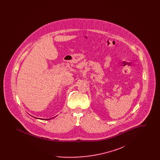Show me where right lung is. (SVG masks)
Listing matches in <instances>:
<instances>
[{"instance_id": "obj_1", "label": "right lung", "mask_w": 160, "mask_h": 160, "mask_svg": "<svg viewBox=\"0 0 160 160\" xmlns=\"http://www.w3.org/2000/svg\"><path fill=\"white\" fill-rule=\"evenodd\" d=\"M35 118H37V119H41V118H35V117H34ZM54 118H55V117H53V118H50V119H43L42 120H50V119H53Z\"/></svg>"}]
</instances>
